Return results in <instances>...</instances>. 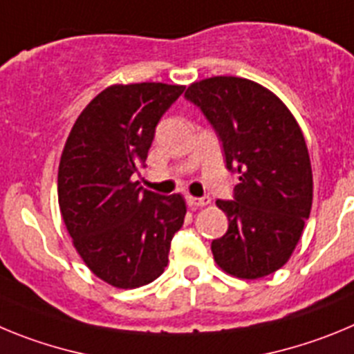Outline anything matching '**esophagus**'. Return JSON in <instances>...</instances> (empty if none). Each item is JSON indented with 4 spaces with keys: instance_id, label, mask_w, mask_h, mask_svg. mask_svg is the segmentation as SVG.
Segmentation results:
<instances>
[{
    "instance_id": "34e87169",
    "label": "esophagus",
    "mask_w": 354,
    "mask_h": 354,
    "mask_svg": "<svg viewBox=\"0 0 354 354\" xmlns=\"http://www.w3.org/2000/svg\"><path fill=\"white\" fill-rule=\"evenodd\" d=\"M209 197L205 196V197H194V196H187V205L190 206V208H201V206H206L209 205Z\"/></svg>"
}]
</instances>
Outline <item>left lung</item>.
Returning <instances> with one entry per match:
<instances>
[{
	"mask_svg": "<svg viewBox=\"0 0 354 354\" xmlns=\"http://www.w3.org/2000/svg\"><path fill=\"white\" fill-rule=\"evenodd\" d=\"M222 141L225 167L240 174L232 201H216L229 227L212 241L215 263L238 279L282 268L312 208V167L304 133L277 95L231 75L185 91Z\"/></svg>",
	"mask_w": 354,
	"mask_h": 354,
	"instance_id": "obj_1",
	"label": "left lung"
}]
</instances>
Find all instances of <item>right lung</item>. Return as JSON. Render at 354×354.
I'll return each instance as SVG.
<instances>
[{"mask_svg": "<svg viewBox=\"0 0 354 354\" xmlns=\"http://www.w3.org/2000/svg\"><path fill=\"white\" fill-rule=\"evenodd\" d=\"M183 86L114 84L74 123L58 171V203L66 231L86 266L107 284L133 289L153 282L169 263L185 199L139 187L160 118Z\"/></svg>", "mask_w": 354, "mask_h": 354, "instance_id": "obj_1", "label": "right lung"}]
</instances>
